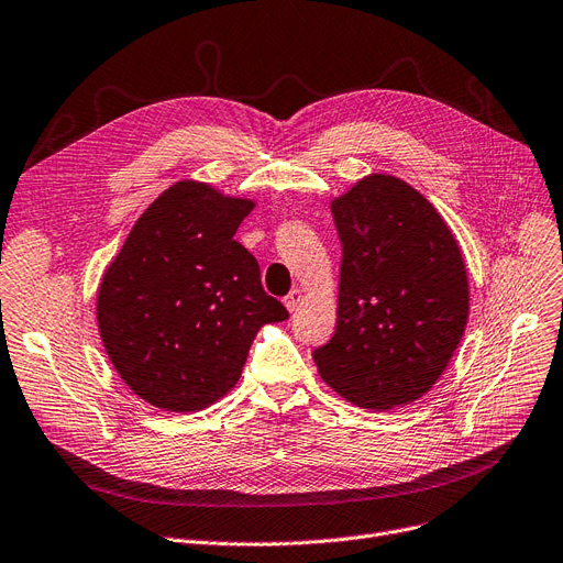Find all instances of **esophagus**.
I'll return each mask as SVG.
<instances>
[{"mask_svg":"<svg viewBox=\"0 0 563 563\" xmlns=\"http://www.w3.org/2000/svg\"><path fill=\"white\" fill-rule=\"evenodd\" d=\"M299 306H301V289H291L289 295L285 297V308L289 312H295Z\"/></svg>","mask_w":563,"mask_h":563,"instance_id":"34e87169","label":"esophagus"}]
</instances>
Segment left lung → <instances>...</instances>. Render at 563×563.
Segmentation results:
<instances>
[{
	"mask_svg": "<svg viewBox=\"0 0 563 563\" xmlns=\"http://www.w3.org/2000/svg\"><path fill=\"white\" fill-rule=\"evenodd\" d=\"M342 243L338 327L312 352L356 407L394 409L442 377L470 317L467 268L444 218L394 175H368L331 202Z\"/></svg>",
	"mask_w": 563,
	"mask_h": 563,
	"instance_id": "1",
	"label": "left lung"
}]
</instances>
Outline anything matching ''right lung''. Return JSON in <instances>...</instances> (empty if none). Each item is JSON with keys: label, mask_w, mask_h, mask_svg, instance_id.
Instances as JSON below:
<instances>
[{"label": "right lung", "mask_w": 563, "mask_h": 563, "mask_svg": "<svg viewBox=\"0 0 563 563\" xmlns=\"http://www.w3.org/2000/svg\"><path fill=\"white\" fill-rule=\"evenodd\" d=\"M249 198L184 179L137 218L106 268L96 320L126 386L165 411H200L236 386L264 324L289 317L234 241Z\"/></svg>", "instance_id": "add662e5"}]
</instances>
